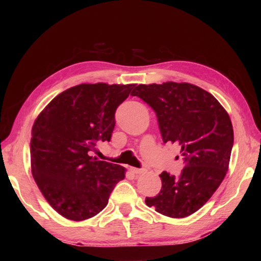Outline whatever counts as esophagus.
I'll use <instances>...</instances> for the list:
<instances>
[{"label": "esophagus", "instance_id": "obj_1", "mask_svg": "<svg viewBox=\"0 0 261 261\" xmlns=\"http://www.w3.org/2000/svg\"><path fill=\"white\" fill-rule=\"evenodd\" d=\"M130 170L132 171V173L134 174H137V175H139V174H143V173H145V169H143V168H130Z\"/></svg>", "mask_w": 261, "mask_h": 261}]
</instances>
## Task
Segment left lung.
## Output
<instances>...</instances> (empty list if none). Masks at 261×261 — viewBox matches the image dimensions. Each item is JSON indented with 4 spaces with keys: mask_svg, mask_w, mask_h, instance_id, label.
<instances>
[{
    "mask_svg": "<svg viewBox=\"0 0 261 261\" xmlns=\"http://www.w3.org/2000/svg\"><path fill=\"white\" fill-rule=\"evenodd\" d=\"M131 94L155 112L163 143L178 145L185 163L177 177L163 171L160 192L145 202L170 218L191 215L227 174L233 145L230 117L213 95L189 83L141 84Z\"/></svg>",
    "mask_w": 261,
    "mask_h": 261,
    "instance_id": "obj_1",
    "label": "left lung"
}]
</instances>
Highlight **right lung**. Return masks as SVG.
Here are the masks:
<instances>
[{"mask_svg": "<svg viewBox=\"0 0 261 261\" xmlns=\"http://www.w3.org/2000/svg\"><path fill=\"white\" fill-rule=\"evenodd\" d=\"M135 86L81 84L53 99L35 120L32 175L46 200L64 218L82 221L100 213L125 177L123 167L90 154L101 141H110L115 112Z\"/></svg>", "mask_w": 261, "mask_h": 261, "instance_id": "obj_1", "label": "right lung"}]
</instances>
